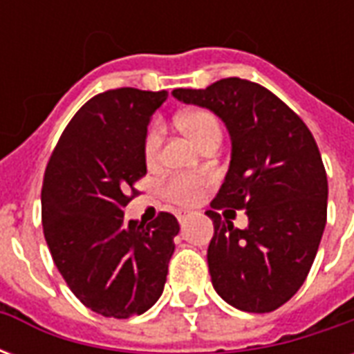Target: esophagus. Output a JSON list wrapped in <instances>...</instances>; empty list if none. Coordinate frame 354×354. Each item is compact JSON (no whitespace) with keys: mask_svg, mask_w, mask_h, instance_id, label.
Instances as JSON below:
<instances>
[{"mask_svg":"<svg viewBox=\"0 0 354 354\" xmlns=\"http://www.w3.org/2000/svg\"><path fill=\"white\" fill-rule=\"evenodd\" d=\"M189 216H192L189 212H178L176 218H178V222H180V225H184V223L189 220Z\"/></svg>","mask_w":354,"mask_h":354,"instance_id":"1","label":"esophagus"}]
</instances>
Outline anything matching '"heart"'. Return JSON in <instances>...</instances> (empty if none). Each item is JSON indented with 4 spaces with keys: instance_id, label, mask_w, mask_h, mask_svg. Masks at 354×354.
I'll list each match as a JSON object with an SVG mask.
<instances>
[{
    "instance_id": "heart-1",
    "label": "heart",
    "mask_w": 354,
    "mask_h": 354,
    "mask_svg": "<svg viewBox=\"0 0 354 354\" xmlns=\"http://www.w3.org/2000/svg\"><path fill=\"white\" fill-rule=\"evenodd\" d=\"M180 124L184 127L185 132L193 138V142L197 146H203L205 142L212 138L222 140V127L220 121L212 115L210 111H189L180 117ZM162 146V127L161 124H155L151 127V131L147 132L146 138V159L147 161H155L157 155L161 151ZM203 184L205 180L199 176H192V174H178L172 176L165 184V195L167 199H170L176 205H193L195 201L201 197L203 192Z\"/></svg>"
}]
</instances>
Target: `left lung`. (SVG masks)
<instances>
[{"label": "left lung", "mask_w": 354, "mask_h": 354, "mask_svg": "<svg viewBox=\"0 0 354 354\" xmlns=\"http://www.w3.org/2000/svg\"><path fill=\"white\" fill-rule=\"evenodd\" d=\"M172 94L223 121L231 161L210 207L248 216L237 230L207 212L214 222L207 254L212 286L235 309L274 311L305 282L326 225L328 180L317 142L281 98L252 81L230 77Z\"/></svg>", "instance_id": "1"}]
</instances>
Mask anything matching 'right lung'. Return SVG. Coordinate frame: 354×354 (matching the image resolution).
<instances>
[{
  "label": "right lung",
  "instance_id": "1",
  "mask_svg": "<svg viewBox=\"0 0 354 354\" xmlns=\"http://www.w3.org/2000/svg\"><path fill=\"white\" fill-rule=\"evenodd\" d=\"M167 91L115 88L73 115L45 170L41 222L60 274L102 317L142 315L161 297L178 220L124 222L136 180L146 176L147 124Z\"/></svg>",
  "mask_w": 354,
  "mask_h": 354
}]
</instances>
